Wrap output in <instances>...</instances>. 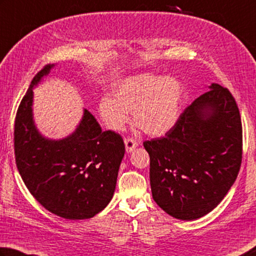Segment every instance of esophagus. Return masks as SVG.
Returning <instances> with one entry per match:
<instances>
[{
	"instance_id": "obj_1",
	"label": "esophagus",
	"mask_w": 256,
	"mask_h": 256,
	"mask_svg": "<svg viewBox=\"0 0 256 256\" xmlns=\"http://www.w3.org/2000/svg\"><path fill=\"white\" fill-rule=\"evenodd\" d=\"M124 143H125V148H126V152H131L138 146V142L134 140L133 138H125Z\"/></svg>"
}]
</instances>
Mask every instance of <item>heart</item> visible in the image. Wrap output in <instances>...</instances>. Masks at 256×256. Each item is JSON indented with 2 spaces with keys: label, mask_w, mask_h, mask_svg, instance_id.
<instances>
[{
  "label": "heart",
  "mask_w": 256,
  "mask_h": 256,
  "mask_svg": "<svg viewBox=\"0 0 256 256\" xmlns=\"http://www.w3.org/2000/svg\"><path fill=\"white\" fill-rule=\"evenodd\" d=\"M113 97H102L98 110L110 128L120 131L134 113L136 126L150 136L170 132L179 118L184 86L174 77L138 74L120 82Z\"/></svg>",
  "instance_id": "obj_1"
}]
</instances>
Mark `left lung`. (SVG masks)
I'll use <instances>...</instances> for the list:
<instances>
[{
    "label": "left lung",
    "mask_w": 256,
    "mask_h": 256,
    "mask_svg": "<svg viewBox=\"0 0 256 256\" xmlns=\"http://www.w3.org/2000/svg\"><path fill=\"white\" fill-rule=\"evenodd\" d=\"M143 146L159 207L182 220L205 216L226 196L240 168L243 131L235 98L227 88L212 84L170 132Z\"/></svg>",
    "instance_id": "8db88e82"
}]
</instances>
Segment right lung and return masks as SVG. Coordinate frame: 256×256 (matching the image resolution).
<instances>
[{"mask_svg":"<svg viewBox=\"0 0 256 256\" xmlns=\"http://www.w3.org/2000/svg\"><path fill=\"white\" fill-rule=\"evenodd\" d=\"M52 67L47 64L36 74L18 105L16 166L30 194L47 210L66 220H87L112 199L125 146L118 133L102 131L87 110L72 136L62 140L41 136L32 118V88Z\"/></svg>","mask_w":256,"mask_h":256,"instance_id":"1","label":"right lung"}]
</instances>
